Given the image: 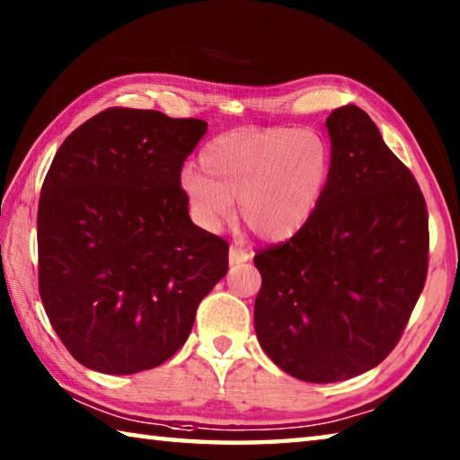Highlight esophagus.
Here are the masks:
<instances>
[{
  "label": "esophagus",
  "instance_id": "34e87169",
  "mask_svg": "<svg viewBox=\"0 0 460 460\" xmlns=\"http://www.w3.org/2000/svg\"><path fill=\"white\" fill-rule=\"evenodd\" d=\"M249 260H252V253H249L247 249L237 247V245L229 247V263H231V266H239V263H245Z\"/></svg>",
  "mask_w": 460,
  "mask_h": 460
}]
</instances>
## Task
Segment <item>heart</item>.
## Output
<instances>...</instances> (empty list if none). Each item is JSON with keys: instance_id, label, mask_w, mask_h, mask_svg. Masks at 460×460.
Wrapping results in <instances>:
<instances>
[{"instance_id": "1", "label": "heart", "mask_w": 460, "mask_h": 460, "mask_svg": "<svg viewBox=\"0 0 460 460\" xmlns=\"http://www.w3.org/2000/svg\"><path fill=\"white\" fill-rule=\"evenodd\" d=\"M186 166L181 190L192 221L205 231L227 223L235 200L255 235L282 241L313 219L332 174L331 147L310 129H235L213 137Z\"/></svg>"}]
</instances>
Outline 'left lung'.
<instances>
[{
    "label": "left lung",
    "mask_w": 460,
    "mask_h": 460,
    "mask_svg": "<svg viewBox=\"0 0 460 460\" xmlns=\"http://www.w3.org/2000/svg\"><path fill=\"white\" fill-rule=\"evenodd\" d=\"M332 174L324 199L286 243L253 258V323L279 369L332 384L379 365L398 345L428 271L422 190L357 105L326 119Z\"/></svg>",
    "instance_id": "left-lung-1"
}]
</instances>
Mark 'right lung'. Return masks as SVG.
<instances>
[{"label":"right lung","instance_id":"1","mask_svg":"<svg viewBox=\"0 0 460 460\" xmlns=\"http://www.w3.org/2000/svg\"><path fill=\"white\" fill-rule=\"evenodd\" d=\"M207 121L111 107L54 155L38 202V286L76 361L129 376L170 359L227 274V241L197 227L181 170Z\"/></svg>","mask_w":460,"mask_h":460}]
</instances>
